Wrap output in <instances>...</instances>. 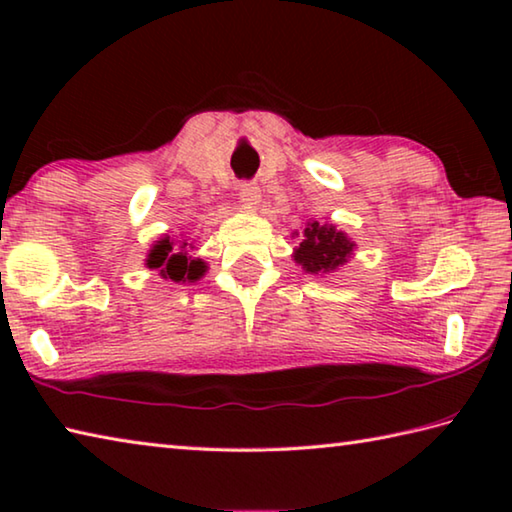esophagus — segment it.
<instances>
[{"mask_svg": "<svg viewBox=\"0 0 512 512\" xmlns=\"http://www.w3.org/2000/svg\"><path fill=\"white\" fill-rule=\"evenodd\" d=\"M259 196H262V192H259V187L255 183H241L239 198L248 210H253V207L259 203Z\"/></svg>", "mask_w": 512, "mask_h": 512, "instance_id": "esophagus-1", "label": "esophagus"}]
</instances>
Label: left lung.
I'll list each match as a JSON object with an SVG mask.
<instances>
[{
	"instance_id": "left-lung-1",
	"label": "left lung",
	"mask_w": 512,
	"mask_h": 512,
	"mask_svg": "<svg viewBox=\"0 0 512 512\" xmlns=\"http://www.w3.org/2000/svg\"><path fill=\"white\" fill-rule=\"evenodd\" d=\"M354 241L341 230H336L332 223L309 221L305 232H302L300 246L293 253L296 264L305 268L311 275L334 273L336 268L343 266L352 257Z\"/></svg>"
}]
</instances>
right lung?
Listing matches in <instances>:
<instances>
[{
	"label": "right lung",
	"mask_w": 512,
	"mask_h": 512,
	"mask_svg": "<svg viewBox=\"0 0 512 512\" xmlns=\"http://www.w3.org/2000/svg\"><path fill=\"white\" fill-rule=\"evenodd\" d=\"M192 244H183L176 246L171 241V237H162L160 241H155L151 246L149 255H146V266L153 268V271H158L164 280H171V282H196L201 280L207 271V264L203 259H194L189 255V250Z\"/></svg>",
	"instance_id": "obj_1"
}]
</instances>
